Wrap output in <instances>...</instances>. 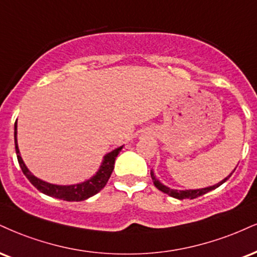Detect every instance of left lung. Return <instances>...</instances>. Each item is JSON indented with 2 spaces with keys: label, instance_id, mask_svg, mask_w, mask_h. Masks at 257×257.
I'll return each mask as SVG.
<instances>
[{
  "label": "left lung",
  "instance_id": "1",
  "mask_svg": "<svg viewBox=\"0 0 257 257\" xmlns=\"http://www.w3.org/2000/svg\"><path fill=\"white\" fill-rule=\"evenodd\" d=\"M234 170H236V169H234ZM234 170H233V171H234ZM232 174H233V172H231V175H232ZM230 176H227L226 178L222 179V181L219 182L218 184L212 185V187L202 188V189H194V190L193 189H189V190H177V189H171V188L166 187V185H164L163 183H160L159 179H157L156 176H154V172L151 171V177H152V181H153L154 185H156V187L158 188L160 191H163V193L168 194V195L175 197V199H178V200H184V199L193 200V199H196V197H199V196L205 195L206 193H208V191L215 189V188L220 187L222 183H225V182H226L227 179L230 178Z\"/></svg>",
  "mask_w": 257,
  "mask_h": 257
}]
</instances>
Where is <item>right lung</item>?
Listing matches in <instances>:
<instances>
[{
	"label": "right lung",
	"instance_id": "obj_1",
	"mask_svg": "<svg viewBox=\"0 0 257 257\" xmlns=\"http://www.w3.org/2000/svg\"><path fill=\"white\" fill-rule=\"evenodd\" d=\"M17 122L14 124V141H15V152H17L18 162H19V165L21 170H23L24 175L26 176L27 179L32 183L39 191H42L45 195L56 197V199H61L64 201H83L88 197L95 195V194L99 193L105 184L109 181L111 174H112V170L115 166L116 157L118 156L123 146H120L116 150H113L112 152L107 153L106 156L104 157L103 163H101L100 168H99L98 172L95 174L93 177L87 179L86 182H82V183L79 184H73V185H56L48 183V182L42 181V179L37 178L35 175L31 174V171L26 168L25 165L23 158H21L19 147H18L17 142Z\"/></svg>",
	"mask_w": 257,
	"mask_h": 257
}]
</instances>
